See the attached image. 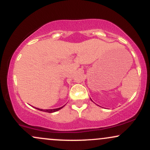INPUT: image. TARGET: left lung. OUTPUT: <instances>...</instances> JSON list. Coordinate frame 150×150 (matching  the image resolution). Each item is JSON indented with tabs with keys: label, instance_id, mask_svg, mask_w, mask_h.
Segmentation results:
<instances>
[{
	"label": "left lung",
	"instance_id": "left-lung-1",
	"mask_svg": "<svg viewBox=\"0 0 150 150\" xmlns=\"http://www.w3.org/2000/svg\"><path fill=\"white\" fill-rule=\"evenodd\" d=\"M91 100H92V99H91Z\"/></svg>",
	"mask_w": 150,
	"mask_h": 150
}]
</instances>
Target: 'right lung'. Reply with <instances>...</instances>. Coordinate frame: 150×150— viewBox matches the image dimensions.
<instances>
[{
	"label": "right lung",
	"mask_w": 150,
	"mask_h": 150,
	"mask_svg": "<svg viewBox=\"0 0 150 150\" xmlns=\"http://www.w3.org/2000/svg\"><path fill=\"white\" fill-rule=\"evenodd\" d=\"M63 106H62V107H60V108H53V109H41V108H37V109L39 110V111H44V112H48V113H53V112H56V111H58V110L61 109L63 107Z\"/></svg>",
	"instance_id": "1"
}]
</instances>
